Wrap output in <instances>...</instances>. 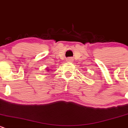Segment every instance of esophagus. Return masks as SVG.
I'll return each instance as SVG.
<instances>
[{
  "mask_svg": "<svg viewBox=\"0 0 128 128\" xmlns=\"http://www.w3.org/2000/svg\"><path fill=\"white\" fill-rule=\"evenodd\" d=\"M73 61V58H66V62H71Z\"/></svg>",
  "mask_w": 128,
  "mask_h": 128,
  "instance_id": "obj_1",
  "label": "esophagus"
}]
</instances>
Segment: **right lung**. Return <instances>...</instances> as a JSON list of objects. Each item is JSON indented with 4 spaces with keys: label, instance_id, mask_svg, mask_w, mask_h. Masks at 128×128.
I'll return each mask as SVG.
<instances>
[{
    "label": "right lung",
    "instance_id": "right-lung-1",
    "mask_svg": "<svg viewBox=\"0 0 128 128\" xmlns=\"http://www.w3.org/2000/svg\"><path fill=\"white\" fill-rule=\"evenodd\" d=\"M48 71H49V70H48Z\"/></svg>",
    "mask_w": 128,
    "mask_h": 128
}]
</instances>
